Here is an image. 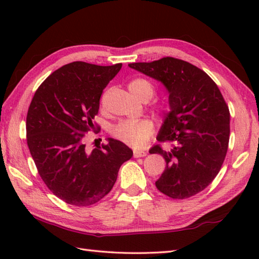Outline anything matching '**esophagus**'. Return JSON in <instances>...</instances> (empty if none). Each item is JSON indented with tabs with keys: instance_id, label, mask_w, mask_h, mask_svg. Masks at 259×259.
Wrapping results in <instances>:
<instances>
[{
	"instance_id": "1",
	"label": "esophagus",
	"mask_w": 259,
	"mask_h": 259,
	"mask_svg": "<svg viewBox=\"0 0 259 259\" xmlns=\"http://www.w3.org/2000/svg\"><path fill=\"white\" fill-rule=\"evenodd\" d=\"M134 156L135 158H140V157H146L147 152L142 150H134Z\"/></svg>"
}]
</instances>
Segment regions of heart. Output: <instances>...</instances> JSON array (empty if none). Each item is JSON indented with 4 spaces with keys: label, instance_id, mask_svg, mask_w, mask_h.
Returning a JSON list of instances; mask_svg holds the SVG:
<instances>
[{
    "label": "heart",
    "instance_id": "b5f03b06",
    "mask_svg": "<svg viewBox=\"0 0 259 259\" xmlns=\"http://www.w3.org/2000/svg\"><path fill=\"white\" fill-rule=\"evenodd\" d=\"M129 91L139 100L149 99L153 96L155 87L149 80L137 78L131 80L128 84ZM112 134L115 138L133 147H142L153 134V124L150 120H124L114 126Z\"/></svg>",
    "mask_w": 259,
    "mask_h": 259
}]
</instances>
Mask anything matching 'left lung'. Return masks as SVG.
I'll use <instances>...</instances> for the list:
<instances>
[{
	"instance_id": "8db88e82",
	"label": "left lung",
	"mask_w": 259,
	"mask_h": 259,
	"mask_svg": "<svg viewBox=\"0 0 259 259\" xmlns=\"http://www.w3.org/2000/svg\"><path fill=\"white\" fill-rule=\"evenodd\" d=\"M128 65L161 82L169 93L170 111L157 140L172 142V149L157 145L149 151L166 160L158 190L172 199L202 191L218 175L228 149L230 114L221 90L206 72L179 59Z\"/></svg>"
}]
</instances>
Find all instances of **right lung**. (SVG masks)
<instances>
[{
	"instance_id": "1",
	"label": "right lung",
	"mask_w": 259,
	"mask_h": 259,
	"mask_svg": "<svg viewBox=\"0 0 259 259\" xmlns=\"http://www.w3.org/2000/svg\"><path fill=\"white\" fill-rule=\"evenodd\" d=\"M122 64H65L42 82L26 115V141L38 175L47 187L69 205L85 207L108 195L118 171L134 152L112 138L88 151L84 137L98 126L104 88Z\"/></svg>"
}]
</instances>
